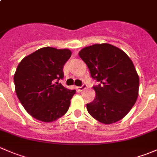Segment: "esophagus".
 Listing matches in <instances>:
<instances>
[{
  "label": "esophagus",
  "instance_id": "1",
  "mask_svg": "<svg viewBox=\"0 0 157 157\" xmlns=\"http://www.w3.org/2000/svg\"><path fill=\"white\" fill-rule=\"evenodd\" d=\"M86 87H87V86H86V84H83L81 86H79V87H77V90H79V91H83V90H85V89H86Z\"/></svg>",
  "mask_w": 157,
  "mask_h": 157
}]
</instances>
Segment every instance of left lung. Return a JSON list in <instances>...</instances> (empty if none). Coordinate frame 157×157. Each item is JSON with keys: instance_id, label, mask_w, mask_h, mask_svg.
<instances>
[{"instance_id": "1", "label": "left lung", "mask_w": 157, "mask_h": 157, "mask_svg": "<svg viewBox=\"0 0 157 157\" xmlns=\"http://www.w3.org/2000/svg\"><path fill=\"white\" fill-rule=\"evenodd\" d=\"M91 77L100 82L93 86L96 99L86 105L93 118L105 124L122 119L138 97L139 77L127 54L108 43L95 44L79 52Z\"/></svg>"}]
</instances>
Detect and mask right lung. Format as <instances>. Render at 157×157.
Masks as SVG:
<instances>
[{"label":"right lung","mask_w":157,"mask_h":157,"mask_svg":"<svg viewBox=\"0 0 157 157\" xmlns=\"http://www.w3.org/2000/svg\"><path fill=\"white\" fill-rule=\"evenodd\" d=\"M69 49L44 47L25 57L14 74L15 91L25 110L36 119L52 122L68 110L75 90L55 82L64 77Z\"/></svg>","instance_id":"obj_1"}]
</instances>
